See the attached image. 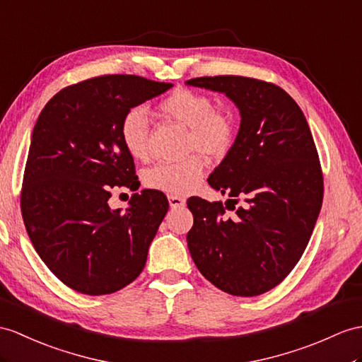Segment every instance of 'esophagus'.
Returning a JSON list of instances; mask_svg holds the SVG:
<instances>
[{"label": "esophagus", "instance_id": "1", "mask_svg": "<svg viewBox=\"0 0 362 362\" xmlns=\"http://www.w3.org/2000/svg\"><path fill=\"white\" fill-rule=\"evenodd\" d=\"M169 204H170L172 209L184 207V206H186V199L181 198V197H176V195H170L169 197Z\"/></svg>", "mask_w": 362, "mask_h": 362}]
</instances>
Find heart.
<instances>
[{
  "mask_svg": "<svg viewBox=\"0 0 362 362\" xmlns=\"http://www.w3.org/2000/svg\"><path fill=\"white\" fill-rule=\"evenodd\" d=\"M158 110L182 127H187L186 151L192 153L186 160L167 161L153 165L144 175L148 189L160 190L170 195H184L197 187L202 172L204 160L223 158L235 141V122L230 115L216 110L214 100L207 95L189 89H176L158 105ZM147 112L141 107L130 109L121 121L119 135L126 151L138 161H147L151 156L148 144ZM198 151V154H193Z\"/></svg>",
  "mask_w": 362,
  "mask_h": 362,
  "instance_id": "obj_1",
  "label": "heart"
}]
</instances>
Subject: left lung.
<instances>
[{
  "label": "left lung",
  "instance_id": "1",
  "mask_svg": "<svg viewBox=\"0 0 362 362\" xmlns=\"http://www.w3.org/2000/svg\"><path fill=\"white\" fill-rule=\"evenodd\" d=\"M186 84L224 93L241 117L233 146L207 180L233 198L226 208L234 215H225L221 201H187L192 259L226 293H266L303 257L322 206L312 132L292 96L275 84L233 75L193 78ZM238 197L243 201L235 208Z\"/></svg>",
  "mask_w": 362,
  "mask_h": 362
}]
</instances>
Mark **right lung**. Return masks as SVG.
Here are the masks:
<instances>
[{
	"instance_id": "1",
	"label": "right lung",
	"mask_w": 362,
	"mask_h": 362,
	"mask_svg": "<svg viewBox=\"0 0 362 362\" xmlns=\"http://www.w3.org/2000/svg\"><path fill=\"white\" fill-rule=\"evenodd\" d=\"M173 84L135 75L86 79L58 92L40 113L25 163L21 211L35 250L54 275L84 295H107L143 272L169 210L160 190L112 210L115 186L138 189L121 141L124 115Z\"/></svg>"
}]
</instances>
